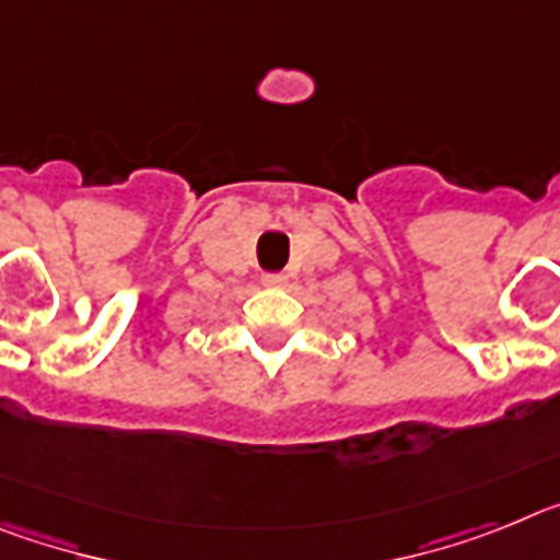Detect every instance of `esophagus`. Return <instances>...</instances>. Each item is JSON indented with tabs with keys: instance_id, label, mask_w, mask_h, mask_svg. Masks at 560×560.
Returning a JSON list of instances; mask_svg holds the SVG:
<instances>
[{
	"instance_id": "34e87169",
	"label": "esophagus",
	"mask_w": 560,
	"mask_h": 560,
	"mask_svg": "<svg viewBox=\"0 0 560 560\" xmlns=\"http://www.w3.org/2000/svg\"><path fill=\"white\" fill-rule=\"evenodd\" d=\"M261 284L270 287V290H279V287L287 284V276H281V273H267L265 279H261Z\"/></svg>"
}]
</instances>
